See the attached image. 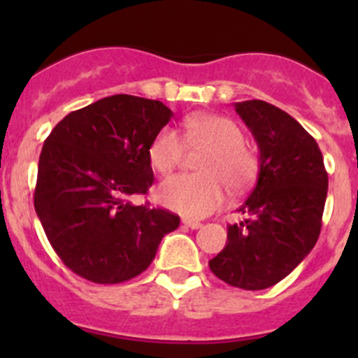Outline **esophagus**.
I'll return each mask as SVG.
<instances>
[{
  "mask_svg": "<svg viewBox=\"0 0 358 358\" xmlns=\"http://www.w3.org/2000/svg\"><path fill=\"white\" fill-rule=\"evenodd\" d=\"M182 223L185 227H189V229H192V230H197V229H201V227H202L201 222H196V220H189V218H183Z\"/></svg>",
  "mask_w": 358,
  "mask_h": 358,
  "instance_id": "34e87169",
  "label": "esophagus"
}]
</instances>
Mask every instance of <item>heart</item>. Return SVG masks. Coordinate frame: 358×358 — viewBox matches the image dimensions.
Wrapping results in <instances>:
<instances>
[{
	"mask_svg": "<svg viewBox=\"0 0 358 358\" xmlns=\"http://www.w3.org/2000/svg\"><path fill=\"white\" fill-rule=\"evenodd\" d=\"M189 145H204L208 152L199 162L201 175H176L159 185L156 197L162 206L189 218H202L225 202L227 187L244 192L259 171L255 149L244 142V131L234 119L218 114H194L183 121ZM183 140L169 126L159 129L149 145V161L161 175L180 164Z\"/></svg>",
	"mask_w": 358,
	"mask_h": 358,
	"instance_id": "heart-1",
	"label": "heart"
}]
</instances>
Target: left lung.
<instances>
[{"mask_svg":"<svg viewBox=\"0 0 358 358\" xmlns=\"http://www.w3.org/2000/svg\"><path fill=\"white\" fill-rule=\"evenodd\" d=\"M236 112L258 143V182L239 208L246 218L229 225L209 268L230 286L259 291L289 275L315 246L327 171L315 138L287 112L263 100L237 102Z\"/></svg>","mask_w":358,"mask_h":358,"instance_id":"1","label":"left lung"}]
</instances>
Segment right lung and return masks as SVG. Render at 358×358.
Returning a JSON list of instances; mask_svg holds the SVG:
<instances>
[{"label":"right lung","instance_id":"right-lung-1","mask_svg":"<svg viewBox=\"0 0 358 358\" xmlns=\"http://www.w3.org/2000/svg\"><path fill=\"white\" fill-rule=\"evenodd\" d=\"M173 112L159 100L112 95L67 114L45 140L34 209L67 268L119 284L152 263L180 216L135 206L154 182L149 145Z\"/></svg>","mask_w":358,"mask_h":358}]
</instances>
